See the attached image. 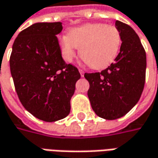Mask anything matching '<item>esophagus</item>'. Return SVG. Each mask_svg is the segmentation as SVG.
<instances>
[{"mask_svg": "<svg viewBox=\"0 0 158 158\" xmlns=\"http://www.w3.org/2000/svg\"><path fill=\"white\" fill-rule=\"evenodd\" d=\"M79 73H80V75H81V77H83V76H84V73H85L84 70H83V69L79 68Z\"/></svg>", "mask_w": 158, "mask_h": 158, "instance_id": "esophagus-1", "label": "esophagus"}]
</instances>
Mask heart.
I'll use <instances>...</instances> for the list:
<instances>
[{"mask_svg": "<svg viewBox=\"0 0 158 158\" xmlns=\"http://www.w3.org/2000/svg\"><path fill=\"white\" fill-rule=\"evenodd\" d=\"M122 41L116 26L97 23L73 28L68 35L59 37L58 44L64 60L72 61L77 48L80 57L88 66L102 69L116 58Z\"/></svg>", "mask_w": 158, "mask_h": 158, "instance_id": "heart-1", "label": "heart"}]
</instances>
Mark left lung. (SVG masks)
Here are the masks:
<instances>
[{
	"label": "left lung",
	"mask_w": 158,
	"mask_h": 158,
	"mask_svg": "<svg viewBox=\"0 0 158 158\" xmlns=\"http://www.w3.org/2000/svg\"><path fill=\"white\" fill-rule=\"evenodd\" d=\"M122 45L114 62L101 73H85L87 91L95 114L106 120L125 115L137 102L143 91L146 77V52L138 35L129 25L116 21Z\"/></svg>",
	"instance_id": "8db88e82"
}]
</instances>
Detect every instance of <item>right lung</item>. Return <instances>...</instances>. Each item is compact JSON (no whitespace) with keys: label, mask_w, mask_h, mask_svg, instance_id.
Segmentation results:
<instances>
[{"label":"right lung","mask_w":158,"mask_h":158,"mask_svg":"<svg viewBox=\"0 0 158 158\" xmlns=\"http://www.w3.org/2000/svg\"><path fill=\"white\" fill-rule=\"evenodd\" d=\"M62 23H37L22 30L9 58L15 88L25 109L52 123L66 117L80 79L76 66L63 59L57 35Z\"/></svg>","instance_id":"1"}]
</instances>
